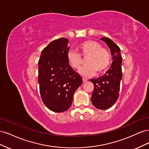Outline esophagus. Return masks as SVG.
<instances>
[{
    "label": "esophagus",
    "mask_w": 149,
    "mask_h": 149,
    "mask_svg": "<svg viewBox=\"0 0 149 149\" xmlns=\"http://www.w3.org/2000/svg\"><path fill=\"white\" fill-rule=\"evenodd\" d=\"M88 80V78H84V77H83V82L87 81Z\"/></svg>",
    "instance_id": "34e87169"
}]
</instances>
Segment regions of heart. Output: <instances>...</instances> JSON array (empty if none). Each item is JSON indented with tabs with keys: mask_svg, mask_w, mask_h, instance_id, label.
Masks as SVG:
<instances>
[{
	"mask_svg": "<svg viewBox=\"0 0 149 149\" xmlns=\"http://www.w3.org/2000/svg\"><path fill=\"white\" fill-rule=\"evenodd\" d=\"M79 53L70 50L67 53V60L74 69H78L86 58V64L81 68L79 72L84 76H91L97 72L100 74L107 69L111 63V54L106 48L93 40H86L78 45Z\"/></svg>",
	"mask_w": 149,
	"mask_h": 149,
	"instance_id": "b5f03b06",
	"label": "heart"
}]
</instances>
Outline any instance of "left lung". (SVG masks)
I'll list each match as a JSON object with an SVG mask.
<instances>
[{"label": "left lung", "instance_id": "obj_1", "mask_svg": "<svg viewBox=\"0 0 149 149\" xmlns=\"http://www.w3.org/2000/svg\"><path fill=\"white\" fill-rule=\"evenodd\" d=\"M109 47L112 56V65L106 73L96 79L90 81L94 84L91 102L97 109L105 110L114 104L119 94L122 73V56L119 47L111 39L101 38Z\"/></svg>", "mask_w": 149, "mask_h": 149}]
</instances>
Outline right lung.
Instances as JSON below:
<instances>
[{
	"label": "right lung",
	"mask_w": 149,
	"mask_h": 149,
	"mask_svg": "<svg viewBox=\"0 0 149 149\" xmlns=\"http://www.w3.org/2000/svg\"><path fill=\"white\" fill-rule=\"evenodd\" d=\"M68 40L61 38L48 44L38 61L40 93L49 110L63 112L70 107L73 94L82 84V78L67 60Z\"/></svg>",
	"instance_id": "1"
}]
</instances>
